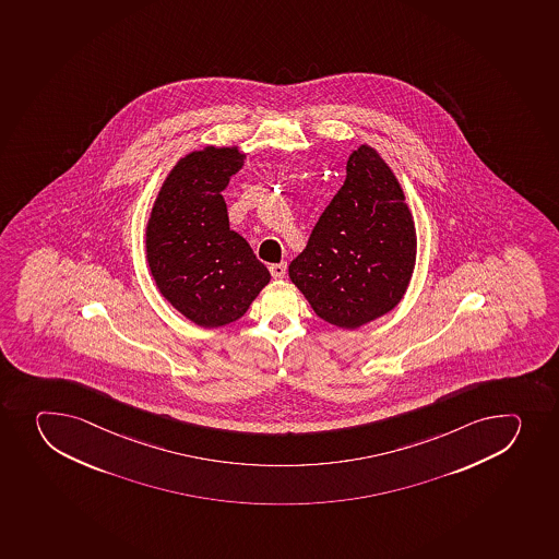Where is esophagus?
<instances>
[{
    "instance_id": "34e87169",
    "label": "esophagus",
    "mask_w": 559,
    "mask_h": 559,
    "mask_svg": "<svg viewBox=\"0 0 559 559\" xmlns=\"http://www.w3.org/2000/svg\"><path fill=\"white\" fill-rule=\"evenodd\" d=\"M270 271L273 278H284V276H286V271H288V264H286V262H281V264H271Z\"/></svg>"
}]
</instances>
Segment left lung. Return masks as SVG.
<instances>
[{
    "instance_id": "left-lung-1",
    "label": "left lung",
    "mask_w": 559,
    "mask_h": 559,
    "mask_svg": "<svg viewBox=\"0 0 559 559\" xmlns=\"http://www.w3.org/2000/svg\"><path fill=\"white\" fill-rule=\"evenodd\" d=\"M415 251L397 178L373 147L360 145L346 162L343 188L289 264V278L322 321L354 330L401 302Z\"/></svg>"
}]
</instances>
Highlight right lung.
Segmentation results:
<instances>
[{
  "mask_svg": "<svg viewBox=\"0 0 559 559\" xmlns=\"http://www.w3.org/2000/svg\"><path fill=\"white\" fill-rule=\"evenodd\" d=\"M237 147H205L173 167L151 211L145 251L160 294L202 328L226 326L248 311L270 271L229 229L222 191L240 171Z\"/></svg>",
  "mask_w": 559,
  "mask_h": 559,
  "instance_id": "add662e5",
  "label": "right lung"
}]
</instances>
